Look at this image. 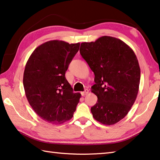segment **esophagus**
I'll return each instance as SVG.
<instances>
[{
	"instance_id": "esophagus-1",
	"label": "esophagus",
	"mask_w": 160,
	"mask_h": 160,
	"mask_svg": "<svg viewBox=\"0 0 160 160\" xmlns=\"http://www.w3.org/2000/svg\"><path fill=\"white\" fill-rule=\"evenodd\" d=\"M88 92H89V90H88V89H86V90H85L84 92H81V95H82V96H85V95H87Z\"/></svg>"
}]
</instances>
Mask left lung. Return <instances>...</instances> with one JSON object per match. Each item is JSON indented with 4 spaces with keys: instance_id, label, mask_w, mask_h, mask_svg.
I'll return each instance as SVG.
<instances>
[{
    "instance_id": "8db88e82",
    "label": "left lung",
    "mask_w": 160,
    "mask_h": 160,
    "mask_svg": "<svg viewBox=\"0 0 160 160\" xmlns=\"http://www.w3.org/2000/svg\"><path fill=\"white\" fill-rule=\"evenodd\" d=\"M80 52L95 74L92 92L98 102L92 117L106 125L118 122L128 115L138 96L140 68L132 49L110 36L82 42Z\"/></svg>"
}]
</instances>
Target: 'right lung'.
Listing matches in <instances>:
<instances>
[{
  "label": "right lung",
  "mask_w": 160,
  "mask_h": 160,
  "mask_svg": "<svg viewBox=\"0 0 160 160\" xmlns=\"http://www.w3.org/2000/svg\"><path fill=\"white\" fill-rule=\"evenodd\" d=\"M80 43L50 40L36 48L28 60L23 86L29 104L40 118L59 125L72 118L81 94L73 92L65 78Z\"/></svg>",
  "instance_id": "right-lung-1"
}]
</instances>
